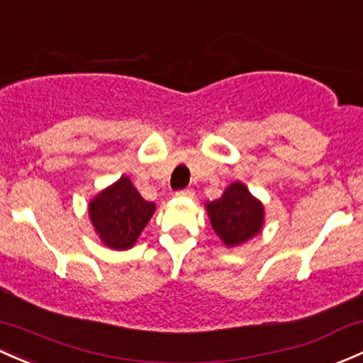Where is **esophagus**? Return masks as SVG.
I'll return each mask as SVG.
<instances>
[{
	"label": "esophagus",
	"mask_w": 363,
	"mask_h": 363,
	"mask_svg": "<svg viewBox=\"0 0 363 363\" xmlns=\"http://www.w3.org/2000/svg\"><path fill=\"white\" fill-rule=\"evenodd\" d=\"M177 196H186V198H191L194 194V191L193 189H189V188H186V189H179L177 193Z\"/></svg>",
	"instance_id": "1"
}]
</instances>
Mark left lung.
I'll return each mask as SVG.
<instances>
[{"mask_svg": "<svg viewBox=\"0 0 363 363\" xmlns=\"http://www.w3.org/2000/svg\"><path fill=\"white\" fill-rule=\"evenodd\" d=\"M206 210L213 230L227 246H238L257 236L264 224V206L241 182L230 184L220 200L210 201Z\"/></svg>", "mask_w": 363, "mask_h": 363, "instance_id": "8db88e82", "label": "left lung"}]
</instances>
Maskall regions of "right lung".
I'll list each match as a JSON object with an SVG mask.
<instances>
[{
    "mask_svg": "<svg viewBox=\"0 0 363 363\" xmlns=\"http://www.w3.org/2000/svg\"><path fill=\"white\" fill-rule=\"evenodd\" d=\"M155 212V203L138 193L129 177H121L113 186L98 194L89 205V217L99 238L113 250L134 245Z\"/></svg>",
    "mask_w": 363,
    "mask_h": 363,
    "instance_id": "obj_1",
    "label": "right lung"
}]
</instances>
